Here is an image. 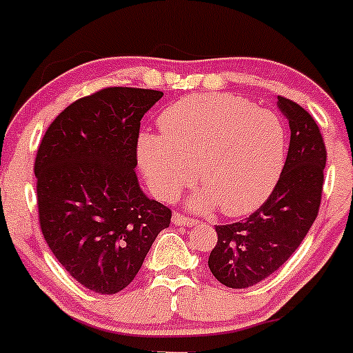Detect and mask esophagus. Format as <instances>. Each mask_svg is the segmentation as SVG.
<instances>
[{
	"label": "esophagus",
	"instance_id": "esophagus-1",
	"mask_svg": "<svg viewBox=\"0 0 353 353\" xmlns=\"http://www.w3.org/2000/svg\"><path fill=\"white\" fill-rule=\"evenodd\" d=\"M172 223L176 224V226H196L199 221L192 219V218H188V216L181 214V212H174L172 214Z\"/></svg>",
	"mask_w": 353,
	"mask_h": 353
}]
</instances>
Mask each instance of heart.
Here are the masks:
<instances>
[{
  "instance_id": "heart-1",
  "label": "heart",
  "mask_w": 353,
  "mask_h": 353,
  "mask_svg": "<svg viewBox=\"0 0 353 353\" xmlns=\"http://www.w3.org/2000/svg\"><path fill=\"white\" fill-rule=\"evenodd\" d=\"M161 135L142 134L137 157L147 184L174 199L197 181L201 209L243 216L261 206L280 179L286 130L274 112L231 94H194L159 115Z\"/></svg>"
}]
</instances>
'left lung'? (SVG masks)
<instances>
[{"label":"left lung","instance_id":"obj_1","mask_svg":"<svg viewBox=\"0 0 353 353\" xmlns=\"http://www.w3.org/2000/svg\"><path fill=\"white\" fill-rule=\"evenodd\" d=\"M278 108L292 130L280 179L250 218L216 226L218 245L208 265L230 288H248L274 273L295 253L319 214L327 164L323 137L303 107L278 95Z\"/></svg>","mask_w":353,"mask_h":353}]
</instances>
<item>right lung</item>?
<instances>
[{"label":"right lung","instance_id":"obj_1","mask_svg":"<svg viewBox=\"0 0 353 353\" xmlns=\"http://www.w3.org/2000/svg\"><path fill=\"white\" fill-rule=\"evenodd\" d=\"M164 95L110 87L68 105L48 127L34 161L38 216L46 245L65 270L102 295L141 270L170 209L137 181L141 120Z\"/></svg>","mask_w":353,"mask_h":353}]
</instances>
